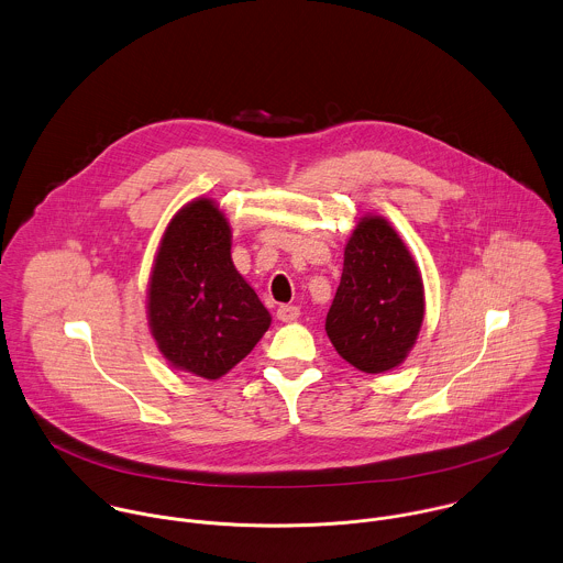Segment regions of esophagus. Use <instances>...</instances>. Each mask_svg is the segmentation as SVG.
I'll use <instances>...</instances> for the list:
<instances>
[{
  "label": "esophagus",
  "mask_w": 563,
  "mask_h": 563,
  "mask_svg": "<svg viewBox=\"0 0 563 563\" xmlns=\"http://www.w3.org/2000/svg\"><path fill=\"white\" fill-rule=\"evenodd\" d=\"M276 318L280 322H294V320L300 318V307H296V305H280L278 311H276Z\"/></svg>",
  "instance_id": "obj_1"
}]
</instances>
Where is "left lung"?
I'll list each match as a JSON object with an SVG mask.
<instances>
[{
    "label": "left lung",
    "instance_id": "obj_1",
    "mask_svg": "<svg viewBox=\"0 0 563 563\" xmlns=\"http://www.w3.org/2000/svg\"><path fill=\"white\" fill-rule=\"evenodd\" d=\"M426 298L419 267L384 217H364L344 250V269L327 313V335L355 368L399 366L417 342Z\"/></svg>",
    "mask_w": 563,
    "mask_h": 563
}]
</instances>
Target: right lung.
Listing matches in <instances>:
<instances>
[{
  "label": "right lung",
  "mask_w": 563,
  "mask_h": 563,
  "mask_svg": "<svg viewBox=\"0 0 563 563\" xmlns=\"http://www.w3.org/2000/svg\"><path fill=\"white\" fill-rule=\"evenodd\" d=\"M225 214L195 199L168 223L148 283V327L170 366L203 379L234 368L272 324L230 256Z\"/></svg>",
  "instance_id": "obj_1"
}]
</instances>
